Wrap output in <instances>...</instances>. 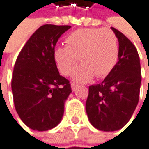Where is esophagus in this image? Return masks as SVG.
<instances>
[{"mask_svg": "<svg viewBox=\"0 0 149 149\" xmlns=\"http://www.w3.org/2000/svg\"><path fill=\"white\" fill-rule=\"evenodd\" d=\"M78 88V85L75 83H71V90L72 91H75Z\"/></svg>", "mask_w": 149, "mask_h": 149, "instance_id": "obj_1", "label": "esophagus"}]
</instances>
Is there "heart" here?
I'll return each instance as SVG.
<instances>
[{
	"mask_svg": "<svg viewBox=\"0 0 149 149\" xmlns=\"http://www.w3.org/2000/svg\"><path fill=\"white\" fill-rule=\"evenodd\" d=\"M65 43L66 46H60L54 52L56 64L68 76L76 70L80 58L83 64L74 75L79 82H88L95 75L96 78L107 76L118 61V38L108 28L78 29L68 36Z\"/></svg>",
	"mask_w": 149,
	"mask_h": 149,
	"instance_id": "obj_1",
	"label": "heart"
}]
</instances>
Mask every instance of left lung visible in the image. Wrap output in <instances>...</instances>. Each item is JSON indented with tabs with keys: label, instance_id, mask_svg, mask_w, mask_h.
<instances>
[{
	"label": "left lung",
	"instance_id": "obj_1",
	"mask_svg": "<svg viewBox=\"0 0 149 149\" xmlns=\"http://www.w3.org/2000/svg\"><path fill=\"white\" fill-rule=\"evenodd\" d=\"M119 42V58L104 81L88 88L86 112L90 123L99 130L114 131L124 127L139 98L141 68L134 45L112 27Z\"/></svg>",
	"mask_w": 149,
	"mask_h": 149
}]
</instances>
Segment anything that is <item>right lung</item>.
<instances>
[{"label": "right lung", "mask_w": 149, "mask_h": 149, "mask_svg": "<svg viewBox=\"0 0 149 149\" xmlns=\"http://www.w3.org/2000/svg\"><path fill=\"white\" fill-rule=\"evenodd\" d=\"M70 26L44 25L30 36L14 65L11 89L16 111L32 130L44 131L56 127L71 93L70 81L60 75L54 47Z\"/></svg>", "instance_id": "1"}]
</instances>
